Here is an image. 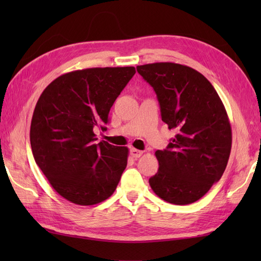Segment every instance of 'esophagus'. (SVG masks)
Wrapping results in <instances>:
<instances>
[{"label":"esophagus","mask_w":261,"mask_h":261,"mask_svg":"<svg viewBox=\"0 0 261 261\" xmlns=\"http://www.w3.org/2000/svg\"><path fill=\"white\" fill-rule=\"evenodd\" d=\"M142 153H143V151H141V150H138V149H136V148H131L130 149V154L134 158H139V157H141L142 156Z\"/></svg>","instance_id":"obj_1"}]
</instances>
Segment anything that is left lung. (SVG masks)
Masks as SVG:
<instances>
[{"mask_svg": "<svg viewBox=\"0 0 261 261\" xmlns=\"http://www.w3.org/2000/svg\"><path fill=\"white\" fill-rule=\"evenodd\" d=\"M152 86L162 120L177 134L157 150L158 173L149 179L164 201H198L222 177L231 152L232 132L224 105L212 84L188 66L154 63L137 66Z\"/></svg>", "mask_w": 261, "mask_h": 261, "instance_id": "1", "label": "left lung"}]
</instances>
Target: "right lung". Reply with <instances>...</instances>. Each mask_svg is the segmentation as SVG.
<instances>
[{"label":"right lung","instance_id":"right-lung-1","mask_svg":"<svg viewBox=\"0 0 261 261\" xmlns=\"http://www.w3.org/2000/svg\"><path fill=\"white\" fill-rule=\"evenodd\" d=\"M136 74L135 67H96L57 77L39 97L30 143L39 168L60 196L77 205L109 198L127 164L126 147L97 142L94 127Z\"/></svg>","mask_w":261,"mask_h":261}]
</instances>
